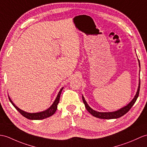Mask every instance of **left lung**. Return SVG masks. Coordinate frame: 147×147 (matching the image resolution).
<instances>
[{
	"label": "left lung",
	"instance_id": "1",
	"mask_svg": "<svg viewBox=\"0 0 147 147\" xmlns=\"http://www.w3.org/2000/svg\"><path fill=\"white\" fill-rule=\"evenodd\" d=\"M138 63H139V67L140 68V61L138 59ZM140 80H139V83H138V90L137 91H136V94L135 95V96L134 99L129 102V103L127 105L125 106L124 107H123L119 110L115 111H111V112H100V111H97L94 110L93 109H92L89 105H88L87 102L85 100V99L83 96V95H82V98H83V103L85 105V108H86V110L88 111L90 113V114L93 116L94 117H96L98 118H101V119H117L120 118L122 116H123L125 115L130 110L131 108L134 106L135 104V101L137 100V98L138 97L139 95V91H140Z\"/></svg>",
	"mask_w": 147,
	"mask_h": 147
}]
</instances>
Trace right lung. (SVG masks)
I'll use <instances>...</instances> for the list:
<instances>
[{"mask_svg": "<svg viewBox=\"0 0 147 147\" xmlns=\"http://www.w3.org/2000/svg\"><path fill=\"white\" fill-rule=\"evenodd\" d=\"M63 88L64 87L61 88L60 91H59V93H58L57 96L55 99V100H54V101L53 102L52 105H51L49 108H47V110L42 111H40V112L28 113V112L23 111L21 110V109L19 108L14 103H13V101L11 100V99L9 97V99L13 107H15L16 110H18L20 113L23 116V117H24L26 118L29 119V120H42V119H45L46 118H48V117H51V116H52L54 114V113L56 111L57 108V105L59 102L60 96H61V92H62V91L63 90Z\"/></svg>", "mask_w": 147, "mask_h": 147, "instance_id": "right-lung-1", "label": "right lung"}]
</instances>
